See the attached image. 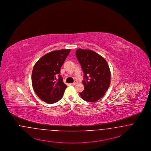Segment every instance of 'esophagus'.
Returning a JSON list of instances; mask_svg holds the SVG:
<instances>
[{
	"mask_svg": "<svg viewBox=\"0 0 151 151\" xmlns=\"http://www.w3.org/2000/svg\"><path fill=\"white\" fill-rule=\"evenodd\" d=\"M78 83V82L76 81H75L74 83H70V85H76Z\"/></svg>",
	"mask_w": 151,
	"mask_h": 151,
	"instance_id": "34e87169",
	"label": "esophagus"
}]
</instances>
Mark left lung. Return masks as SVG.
Returning a JSON list of instances; mask_svg holds the SVG:
<instances>
[{
  "mask_svg": "<svg viewBox=\"0 0 151 151\" xmlns=\"http://www.w3.org/2000/svg\"><path fill=\"white\" fill-rule=\"evenodd\" d=\"M76 56L84 73V90L80 96L88 102L96 101L103 97L109 87V65L104 57L92 50L78 48Z\"/></svg>",
  "mask_w": 151,
  "mask_h": 151,
  "instance_id": "8db88e82",
  "label": "left lung"
}]
</instances>
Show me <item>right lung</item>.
Here are the masks:
<instances>
[{
  "instance_id": "add662e5",
  "label": "right lung",
  "mask_w": 151,
  "mask_h": 151,
  "mask_svg": "<svg viewBox=\"0 0 151 151\" xmlns=\"http://www.w3.org/2000/svg\"><path fill=\"white\" fill-rule=\"evenodd\" d=\"M70 52V49H63L49 52L41 57L33 67V88L37 95L48 104L55 103L61 99L67 88L59 73Z\"/></svg>"
}]
</instances>
